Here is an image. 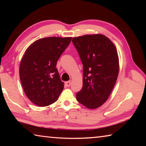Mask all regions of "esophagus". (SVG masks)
I'll return each mask as SVG.
<instances>
[{"label": "esophagus", "instance_id": "obj_1", "mask_svg": "<svg viewBox=\"0 0 146 146\" xmlns=\"http://www.w3.org/2000/svg\"><path fill=\"white\" fill-rule=\"evenodd\" d=\"M65 86L66 87H70L71 86V81H67V82H65Z\"/></svg>", "mask_w": 146, "mask_h": 146}]
</instances>
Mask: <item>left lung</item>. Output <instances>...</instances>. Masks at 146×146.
Returning a JSON list of instances; mask_svg holds the SVG:
<instances>
[{"mask_svg": "<svg viewBox=\"0 0 146 146\" xmlns=\"http://www.w3.org/2000/svg\"><path fill=\"white\" fill-rule=\"evenodd\" d=\"M72 42L83 64V86L76 93V100L89 109L99 108L108 99L117 82V49L101 34L74 37Z\"/></svg>", "mask_w": 146, "mask_h": 146, "instance_id": "8db88e82", "label": "left lung"}]
</instances>
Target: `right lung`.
Instances as JSON below:
<instances>
[{"instance_id":"right-lung-1","label":"right lung","mask_w":146,"mask_h":146,"mask_svg":"<svg viewBox=\"0 0 146 146\" xmlns=\"http://www.w3.org/2000/svg\"><path fill=\"white\" fill-rule=\"evenodd\" d=\"M71 38H40L26 49L20 64V79L27 97L35 105L44 107L58 100L64 83L56 65Z\"/></svg>"}]
</instances>
